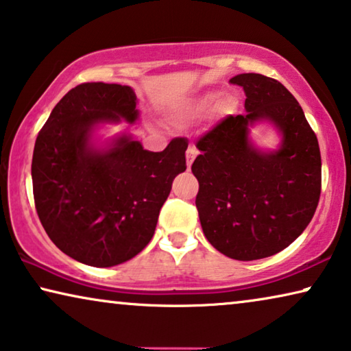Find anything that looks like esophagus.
<instances>
[{
	"label": "esophagus",
	"mask_w": 351,
	"mask_h": 351,
	"mask_svg": "<svg viewBox=\"0 0 351 351\" xmlns=\"http://www.w3.org/2000/svg\"><path fill=\"white\" fill-rule=\"evenodd\" d=\"M197 154H198V149L195 148V146H189V148H187V151H186V159H187V167H189V169H191L193 159L197 158Z\"/></svg>",
	"instance_id": "esophagus-1"
}]
</instances>
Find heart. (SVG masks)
Masks as SVG:
<instances>
[{"mask_svg": "<svg viewBox=\"0 0 351 351\" xmlns=\"http://www.w3.org/2000/svg\"><path fill=\"white\" fill-rule=\"evenodd\" d=\"M217 101V94L216 93H208L203 94L202 97H198L197 101H193L192 104L186 107H181L176 112V117L181 119V121H193V119H198L205 114L214 107V104Z\"/></svg>", "mask_w": 351, "mask_h": 351, "instance_id": "1", "label": "heart"}]
</instances>
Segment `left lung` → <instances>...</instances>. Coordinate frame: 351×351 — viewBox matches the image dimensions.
<instances>
[{
	"label": "left lung",
	"instance_id": "1",
	"mask_svg": "<svg viewBox=\"0 0 351 351\" xmlns=\"http://www.w3.org/2000/svg\"><path fill=\"white\" fill-rule=\"evenodd\" d=\"M230 83L243 86L245 114H230L197 142L195 205L213 247L250 261L289 247L309 226L322 192V156L301 106L280 82L239 74ZM261 121L281 135L276 150L250 138Z\"/></svg>",
	"mask_w": 351,
	"mask_h": 351
}]
</instances>
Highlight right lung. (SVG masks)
Segmentation results:
<instances>
[{
	"mask_svg": "<svg viewBox=\"0 0 351 351\" xmlns=\"http://www.w3.org/2000/svg\"><path fill=\"white\" fill-rule=\"evenodd\" d=\"M137 119L130 86L82 83L56 104L36 138L38 216L56 247L80 263L110 268L142 252L171 182L186 170V138L160 153L125 132L96 142L101 125Z\"/></svg>",
	"mask_w": 351,
	"mask_h": 351,
	"instance_id": "1",
	"label": "right lung"
}]
</instances>
